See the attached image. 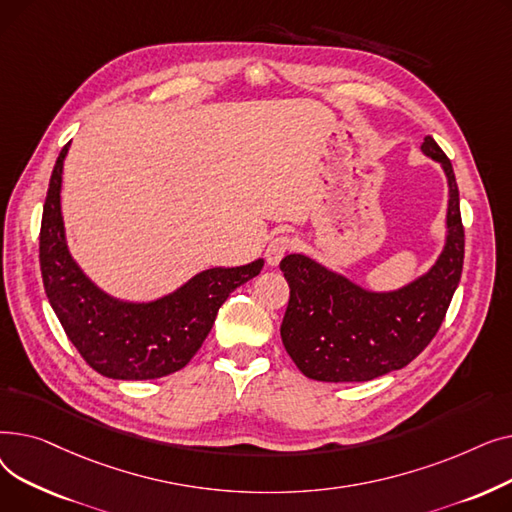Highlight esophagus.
Segmentation results:
<instances>
[{
    "instance_id": "esophagus-1",
    "label": "esophagus",
    "mask_w": 512,
    "mask_h": 512,
    "mask_svg": "<svg viewBox=\"0 0 512 512\" xmlns=\"http://www.w3.org/2000/svg\"><path fill=\"white\" fill-rule=\"evenodd\" d=\"M290 247H292V242H290L288 236H276V238H272V242H270V245H267V249H265V261H267V265H270V267L278 265L280 259L288 253Z\"/></svg>"
}]
</instances>
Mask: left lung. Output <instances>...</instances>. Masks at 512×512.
<instances>
[{"label":"left lung","instance_id":"obj_1","mask_svg":"<svg viewBox=\"0 0 512 512\" xmlns=\"http://www.w3.org/2000/svg\"><path fill=\"white\" fill-rule=\"evenodd\" d=\"M421 151L438 161L448 182L444 247L425 274L394 290H371L301 253L280 261L290 286L280 336L311 380L369 382L402 369L442 326L463 272L465 230L450 159L432 137Z\"/></svg>","mask_w":512,"mask_h":512}]
</instances>
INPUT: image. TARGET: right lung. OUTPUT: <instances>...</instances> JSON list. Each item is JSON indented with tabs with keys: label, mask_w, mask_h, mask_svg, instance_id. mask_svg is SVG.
<instances>
[{
	"label": "right lung",
	"mask_w": 512,
	"mask_h": 512,
	"mask_svg": "<svg viewBox=\"0 0 512 512\" xmlns=\"http://www.w3.org/2000/svg\"><path fill=\"white\" fill-rule=\"evenodd\" d=\"M70 143L53 166L43 205L39 261L51 309L97 373L112 380H157L199 351L230 292L255 278L263 259L209 267L153 301H124L99 288L68 249L62 218V172Z\"/></svg>",
	"instance_id": "1"
}]
</instances>
